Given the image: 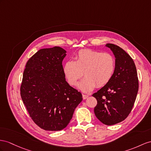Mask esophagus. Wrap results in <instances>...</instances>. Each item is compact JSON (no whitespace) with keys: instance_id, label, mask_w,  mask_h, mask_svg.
I'll use <instances>...</instances> for the list:
<instances>
[{"instance_id":"esophagus-1","label":"esophagus","mask_w":151,"mask_h":151,"mask_svg":"<svg viewBox=\"0 0 151 151\" xmlns=\"http://www.w3.org/2000/svg\"><path fill=\"white\" fill-rule=\"evenodd\" d=\"M82 97H83V99H87L88 97V95H87V94H83L82 95Z\"/></svg>"}]
</instances>
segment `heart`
<instances>
[{
	"instance_id": "heart-1",
	"label": "heart",
	"mask_w": 151,
	"mask_h": 151,
	"mask_svg": "<svg viewBox=\"0 0 151 151\" xmlns=\"http://www.w3.org/2000/svg\"><path fill=\"white\" fill-rule=\"evenodd\" d=\"M115 68V59L110 54L84 49L77 54L76 60H69L65 63L64 72L71 86H75L84 72L86 77L78 84V88L87 92L96 86L101 87L109 83L112 78Z\"/></svg>"
}]
</instances>
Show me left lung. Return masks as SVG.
I'll return each mask as SVG.
<instances>
[{
  "instance_id": "8db88e82",
  "label": "left lung",
  "mask_w": 151,
  "mask_h": 151,
  "mask_svg": "<svg viewBox=\"0 0 151 151\" xmlns=\"http://www.w3.org/2000/svg\"><path fill=\"white\" fill-rule=\"evenodd\" d=\"M115 56V68L110 82L92 96L97 99L94 114L106 125H114L124 121L134 105L138 91L137 68L133 60L124 50L107 43Z\"/></svg>"
}]
</instances>
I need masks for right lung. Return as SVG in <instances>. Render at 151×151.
I'll list each match as a JSON object with an SVG mask.
<instances>
[{
	"instance_id": "right-lung-1",
	"label": "right lung",
	"mask_w": 151,
	"mask_h": 151,
	"mask_svg": "<svg viewBox=\"0 0 151 151\" xmlns=\"http://www.w3.org/2000/svg\"><path fill=\"white\" fill-rule=\"evenodd\" d=\"M66 51L42 48L30 58L23 75L20 94L30 117L41 128L60 131L70 122L82 95L69 85L62 63Z\"/></svg>"
}]
</instances>
